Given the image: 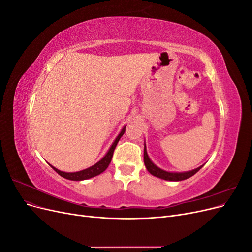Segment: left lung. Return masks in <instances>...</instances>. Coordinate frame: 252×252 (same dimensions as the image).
<instances>
[{"mask_svg": "<svg viewBox=\"0 0 252 252\" xmlns=\"http://www.w3.org/2000/svg\"><path fill=\"white\" fill-rule=\"evenodd\" d=\"M144 163H145V166H146L147 170L152 175H155V177L159 178V179L166 180V181H183V180H186L190 177H192L193 174H195L203 167V166H201V167H199V168L193 169L191 171L180 172V173L179 172H168V171L162 170L161 168H158V167H157L154 163L150 161V158H149V157L147 155V151H146V145H145V147H144Z\"/></svg>", "mask_w": 252, "mask_h": 252, "instance_id": "1", "label": "left lung"}]
</instances>
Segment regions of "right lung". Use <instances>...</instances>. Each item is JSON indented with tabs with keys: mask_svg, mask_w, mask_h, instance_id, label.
<instances>
[{
	"mask_svg": "<svg viewBox=\"0 0 252 252\" xmlns=\"http://www.w3.org/2000/svg\"><path fill=\"white\" fill-rule=\"evenodd\" d=\"M124 132H125V127L122 129V131L118 135V138L116 139V141H114L113 144L111 145V147L108 150L107 154H106V156L101 159V161H98L96 164L89 167V168H87V169H84V170H81V171H78V172H64V171H61V170L55 168V167L51 166V165L50 166L52 167L53 170L57 171L61 175V177H63V178H65L67 180L82 181V180H87V179H90V178H94V177H95V175L100 174L103 171H105L106 168H107L108 165L111 162V158H112V156H113V151H114V149H116L117 144L120 141L121 136L124 134Z\"/></svg>",
	"mask_w": 252,
	"mask_h": 252,
	"instance_id": "obj_1",
	"label": "right lung"
}]
</instances>
